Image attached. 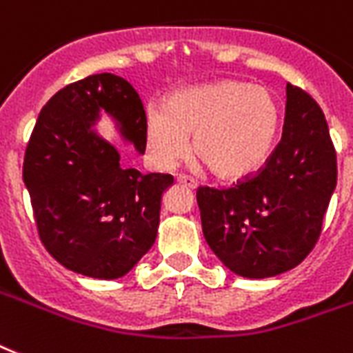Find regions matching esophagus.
I'll use <instances>...</instances> for the list:
<instances>
[{"instance_id":"34e87169","label":"esophagus","mask_w":353,"mask_h":353,"mask_svg":"<svg viewBox=\"0 0 353 353\" xmlns=\"http://www.w3.org/2000/svg\"><path fill=\"white\" fill-rule=\"evenodd\" d=\"M176 182H179V184H184V185H188V188H191V190H194V188H196V180L194 179H191V176H188V174H180L179 179H176Z\"/></svg>"}]
</instances>
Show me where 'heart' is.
<instances>
[{
	"instance_id": "heart-1",
	"label": "heart",
	"mask_w": 353,
	"mask_h": 353,
	"mask_svg": "<svg viewBox=\"0 0 353 353\" xmlns=\"http://www.w3.org/2000/svg\"><path fill=\"white\" fill-rule=\"evenodd\" d=\"M281 128V105L266 87L219 80L171 92L143 118L151 162L171 169L193 153L221 180L252 176L266 163Z\"/></svg>"
}]
</instances>
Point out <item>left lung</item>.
<instances>
[{"mask_svg": "<svg viewBox=\"0 0 353 353\" xmlns=\"http://www.w3.org/2000/svg\"><path fill=\"white\" fill-rule=\"evenodd\" d=\"M337 184V159L317 101L286 85L283 138L253 179L196 193L205 242L239 277H275L299 266L321 235Z\"/></svg>", "mask_w": 353, "mask_h": 353, "instance_id": "8db88e82", "label": "left lung"}]
</instances>
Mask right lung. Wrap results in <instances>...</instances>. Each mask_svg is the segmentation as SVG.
<instances>
[{
    "instance_id": "obj_1",
    "label": "right lung",
    "mask_w": 353,
    "mask_h": 353,
    "mask_svg": "<svg viewBox=\"0 0 353 353\" xmlns=\"http://www.w3.org/2000/svg\"><path fill=\"white\" fill-rule=\"evenodd\" d=\"M101 112L143 154L142 101L129 81L101 72L45 103L25 151L23 182L47 252L70 272L109 281L131 272L154 244L173 176L125 165L98 132Z\"/></svg>"
}]
</instances>
